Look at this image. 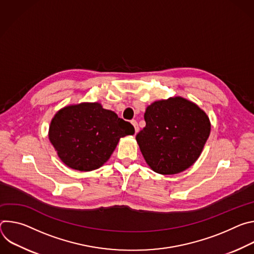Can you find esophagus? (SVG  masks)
Segmentation results:
<instances>
[{"mask_svg":"<svg viewBox=\"0 0 254 254\" xmlns=\"http://www.w3.org/2000/svg\"><path fill=\"white\" fill-rule=\"evenodd\" d=\"M131 125L133 126V127H134V131H135V133L136 132H138V130H139V127H138V125H137V123L133 120V121H131Z\"/></svg>","mask_w":254,"mask_h":254,"instance_id":"34e87169","label":"esophagus"}]
</instances>
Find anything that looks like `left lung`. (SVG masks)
<instances>
[{
	"instance_id": "obj_1",
	"label": "left lung",
	"mask_w": 254,
	"mask_h": 254,
	"mask_svg": "<svg viewBox=\"0 0 254 254\" xmlns=\"http://www.w3.org/2000/svg\"><path fill=\"white\" fill-rule=\"evenodd\" d=\"M144 127L135 136L144 161L156 173L174 175L200 157L211 130L206 113L182 96L154 101L146 108Z\"/></svg>"
}]
</instances>
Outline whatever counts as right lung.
Segmentation results:
<instances>
[{"mask_svg": "<svg viewBox=\"0 0 254 254\" xmlns=\"http://www.w3.org/2000/svg\"><path fill=\"white\" fill-rule=\"evenodd\" d=\"M133 127L99 102L69 104L51 120L48 137L61 162L76 171L100 168Z\"/></svg>", "mask_w": 254, "mask_h": 254, "instance_id": "obj_1", "label": "right lung"}]
</instances>
